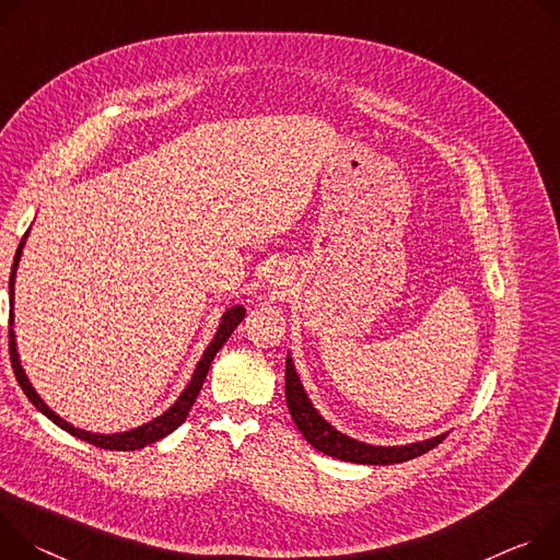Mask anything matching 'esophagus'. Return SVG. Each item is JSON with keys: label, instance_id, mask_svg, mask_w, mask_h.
Listing matches in <instances>:
<instances>
[{"label": "esophagus", "instance_id": "34e87169", "mask_svg": "<svg viewBox=\"0 0 560 560\" xmlns=\"http://www.w3.org/2000/svg\"><path fill=\"white\" fill-rule=\"evenodd\" d=\"M271 278H273L271 282H276L278 287H280V284H287V280H289V276H287V271H284L282 267H276V271H273Z\"/></svg>", "mask_w": 560, "mask_h": 560}]
</instances>
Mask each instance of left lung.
Returning <instances> with one entry per match:
<instances>
[{"label":"left lung","mask_w":560,"mask_h":560,"mask_svg":"<svg viewBox=\"0 0 560 560\" xmlns=\"http://www.w3.org/2000/svg\"><path fill=\"white\" fill-rule=\"evenodd\" d=\"M284 378H287L284 381L287 407H289V413H291L295 427L302 431L304 441L312 447H316L318 452L334 456L338 460L358 463V465H396V463H405V460L427 454L429 450L439 447L447 439V433H441V436H433L427 441H418V443H409V445H392V447L369 445V443L355 441V439L347 436V433L338 431L331 422H327L320 416V411L314 407L312 398L306 396V392L300 383L291 353L287 355Z\"/></svg>","instance_id":"left-lung-1"}]
</instances>
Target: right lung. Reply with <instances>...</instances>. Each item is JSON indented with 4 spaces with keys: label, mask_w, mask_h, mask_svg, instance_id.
Instances as JSON below:
<instances>
[{
    "label": "right lung",
    "mask_w": 560,
    "mask_h": 560,
    "mask_svg": "<svg viewBox=\"0 0 560 560\" xmlns=\"http://www.w3.org/2000/svg\"><path fill=\"white\" fill-rule=\"evenodd\" d=\"M31 231V229H28ZM28 231L24 233L20 246H18V254H15V260H13V267H11V280H9V302H11V329H9V347H11V362H13V369H15V376H18V383L20 387L24 389L26 398L37 407V411H42L48 420H52L59 429L69 431L71 436L84 441V443H91L95 447H102V450H115V452H136V450H142L155 441H162L164 436H168L171 431H175L184 420L186 416H189L202 385H205V378L209 374V366L215 358V353L222 349V345L231 338L233 329L242 323L246 308L242 304H233L229 306L226 312L222 314L220 318V325H218V331L213 336V340L209 342V347L205 349L200 362L196 364L194 369V376L189 381V385L184 387V392L177 396V400L164 411L160 413L158 418L136 427V429H129V431H119V433H93V431H86V429H80V427H73L71 422H67L65 418H59L42 398L39 394L35 392V387L31 385L26 371L22 366V360H20V353H18V340H15V314H13V304H15V276H18V267H20V260H22V252H24V244H26V237H28Z\"/></svg>",
    "instance_id": "1"
}]
</instances>
